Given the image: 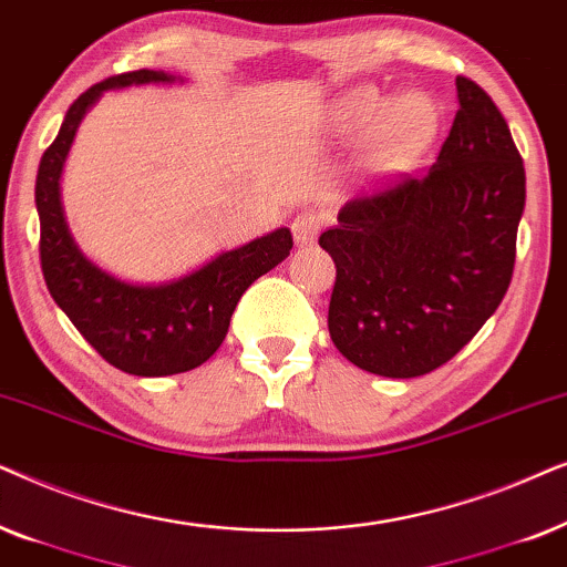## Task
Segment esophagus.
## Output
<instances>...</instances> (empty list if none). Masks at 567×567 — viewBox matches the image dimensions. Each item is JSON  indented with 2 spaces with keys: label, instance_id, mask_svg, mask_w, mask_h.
I'll return each instance as SVG.
<instances>
[{
  "label": "esophagus",
  "instance_id": "obj_1",
  "mask_svg": "<svg viewBox=\"0 0 567 567\" xmlns=\"http://www.w3.org/2000/svg\"><path fill=\"white\" fill-rule=\"evenodd\" d=\"M321 230V217L316 213H300L296 220H292V238L300 248L313 246L316 238H319Z\"/></svg>",
  "mask_w": 567,
  "mask_h": 567
}]
</instances>
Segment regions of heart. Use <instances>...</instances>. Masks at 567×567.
<instances>
[{"label":"heart","mask_w":567,"mask_h":567,"mask_svg":"<svg viewBox=\"0 0 567 567\" xmlns=\"http://www.w3.org/2000/svg\"><path fill=\"white\" fill-rule=\"evenodd\" d=\"M331 118L344 137L371 134L365 165L375 178L410 171L441 130V111L433 97L420 90L389 97L373 85H358L337 97Z\"/></svg>","instance_id":"b5f03b06"}]
</instances>
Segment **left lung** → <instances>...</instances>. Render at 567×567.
<instances>
[{
    "instance_id": "obj_1",
    "label": "left lung",
    "mask_w": 567,
    "mask_h": 567,
    "mask_svg": "<svg viewBox=\"0 0 567 567\" xmlns=\"http://www.w3.org/2000/svg\"><path fill=\"white\" fill-rule=\"evenodd\" d=\"M437 161L339 209L319 246L337 267L329 334L362 371L414 379L449 362L508 290L526 173L511 130L477 82Z\"/></svg>"
}]
</instances>
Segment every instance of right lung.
Returning <instances> with one entry per match:
<instances>
[{
	"label": "right lung",
	"instance_id": "add662e5",
	"mask_svg": "<svg viewBox=\"0 0 567 567\" xmlns=\"http://www.w3.org/2000/svg\"><path fill=\"white\" fill-rule=\"evenodd\" d=\"M171 82L184 80L163 70H140L97 82L70 105L35 178L41 269L51 298L103 360L145 379L186 373L213 358L240 296L288 259L292 248L290 230L277 228L217 254L188 275L145 285L126 282L82 254L62 207L64 163L82 118L109 90Z\"/></svg>",
	"mask_w": 567,
	"mask_h": 567
}]
</instances>
